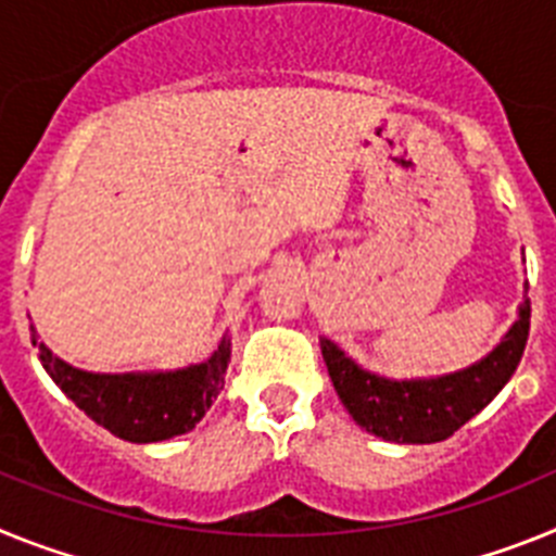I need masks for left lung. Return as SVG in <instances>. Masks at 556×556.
Returning a JSON list of instances; mask_svg holds the SVG:
<instances>
[{
  "instance_id": "obj_1",
  "label": "left lung",
  "mask_w": 556,
  "mask_h": 556,
  "mask_svg": "<svg viewBox=\"0 0 556 556\" xmlns=\"http://www.w3.org/2000/svg\"><path fill=\"white\" fill-rule=\"evenodd\" d=\"M529 316L532 302L523 299L518 321L486 358L442 378H380L346 358L330 338H321V355L338 397L361 428L397 445H431L453 437L515 375L529 338Z\"/></svg>"
}]
</instances>
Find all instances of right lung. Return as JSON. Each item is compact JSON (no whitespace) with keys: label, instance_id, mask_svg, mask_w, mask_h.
Returning <instances> with one entry per match:
<instances>
[{"label":"right lung","instance_id":"add662e5","mask_svg":"<svg viewBox=\"0 0 556 556\" xmlns=\"http://www.w3.org/2000/svg\"><path fill=\"white\" fill-rule=\"evenodd\" d=\"M33 346H38V361L47 375L86 417L103 425L114 437L142 445L192 431L224 389V375L231 358V341L224 336L218 350L204 364L176 371L100 375V371L75 369L52 355L50 346L38 341L36 327H33Z\"/></svg>","mask_w":556,"mask_h":556}]
</instances>
